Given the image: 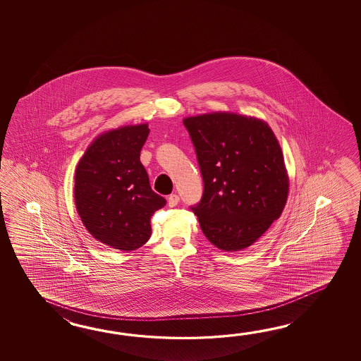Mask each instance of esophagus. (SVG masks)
<instances>
[{
	"label": "esophagus",
	"instance_id": "esophagus-1",
	"mask_svg": "<svg viewBox=\"0 0 361 361\" xmlns=\"http://www.w3.org/2000/svg\"><path fill=\"white\" fill-rule=\"evenodd\" d=\"M178 202H179V196L176 195V193L170 195L169 197H168V205L170 207H177Z\"/></svg>",
	"mask_w": 361,
	"mask_h": 361
}]
</instances>
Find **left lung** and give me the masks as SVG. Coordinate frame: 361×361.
<instances>
[{"mask_svg":"<svg viewBox=\"0 0 361 361\" xmlns=\"http://www.w3.org/2000/svg\"><path fill=\"white\" fill-rule=\"evenodd\" d=\"M196 149L204 195L193 213L207 240L224 252L246 249L284 210L289 176L269 123L218 111L183 120Z\"/></svg>","mask_w":361,"mask_h":361,"instance_id":"obj_1","label":"left lung"}]
</instances>
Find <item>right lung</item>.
<instances>
[{
	"instance_id": "1",
	"label": "right lung",
	"mask_w": 361,
	"mask_h": 361,
	"mask_svg": "<svg viewBox=\"0 0 361 361\" xmlns=\"http://www.w3.org/2000/svg\"><path fill=\"white\" fill-rule=\"evenodd\" d=\"M148 123L103 131L86 148L75 173L77 213L92 238L131 252L151 238V216L166 201L154 193L140 149Z\"/></svg>"
}]
</instances>
